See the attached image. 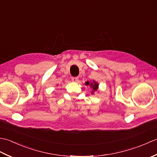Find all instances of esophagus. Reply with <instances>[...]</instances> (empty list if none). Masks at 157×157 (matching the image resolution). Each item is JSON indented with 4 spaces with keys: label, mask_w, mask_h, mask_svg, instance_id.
Returning a JSON list of instances; mask_svg holds the SVG:
<instances>
[{
    "label": "esophagus",
    "mask_w": 157,
    "mask_h": 157,
    "mask_svg": "<svg viewBox=\"0 0 157 157\" xmlns=\"http://www.w3.org/2000/svg\"><path fill=\"white\" fill-rule=\"evenodd\" d=\"M71 80L73 82H78L79 80L78 77H73V78H71Z\"/></svg>",
    "instance_id": "1"
}]
</instances>
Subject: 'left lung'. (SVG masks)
<instances>
[{
	"label": "left lung",
	"instance_id": "1",
	"mask_svg": "<svg viewBox=\"0 0 157 157\" xmlns=\"http://www.w3.org/2000/svg\"><path fill=\"white\" fill-rule=\"evenodd\" d=\"M86 85H87V86L90 85V86H92V88H93V90H94V91H96L98 90V84L96 82H95L94 81L93 82V83H90L89 82H86Z\"/></svg>",
	"mask_w": 157,
	"mask_h": 157
}]
</instances>
